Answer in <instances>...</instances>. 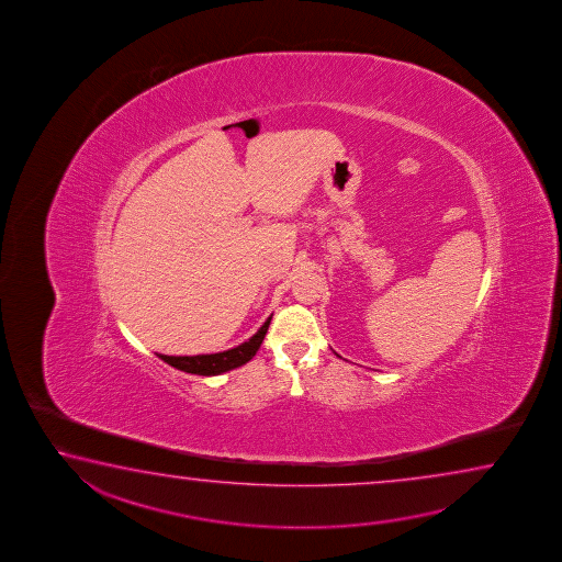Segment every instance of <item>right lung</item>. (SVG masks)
Instances as JSON below:
<instances>
[{
  "mask_svg": "<svg viewBox=\"0 0 562 562\" xmlns=\"http://www.w3.org/2000/svg\"><path fill=\"white\" fill-rule=\"evenodd\" d=\"M269 323H271V316L249 338L248 342L239 344V346L232 348V350H226V352L200 353V356H162V353H157V356L161 358L162 362L169 363V366L177 368V370L187 371V373L220 375L224 371L236 370V368L248 363L256 356L259 346H261L263 338H266Z\"/></svg>",
  "mask_w": 562,
  "mask_h": 562,
  "instance_id": "right-lung-1",
  "label": "right lung"
}]
</instances>
